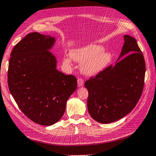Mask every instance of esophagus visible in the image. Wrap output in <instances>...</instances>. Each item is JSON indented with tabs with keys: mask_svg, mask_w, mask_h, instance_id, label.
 Wrapping results in <instances>:
<instances>
[{
	"mask_svg": "<svg viewBox=\"0 0 156 156\" xmlns=\"http://www.w3.org/2000/svg\"><path fill=\"white\" fill-rule=\"evenodd\" d=\"M83 85V80L82 78H78V87H82Z\"/></svg>",
	"mask_w": 156,
	"mask_h": 156,
	"instance_id": "1",
	"label": "esophagus"
}]
</instances>
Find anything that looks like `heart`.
I'll return each mask as SVG.
<instances>
[{
	"mask_svg": "<svg viewBox=\"0 0 156 156\" xmlns=\"http://www.w3.org/2000/svg\"><path fill=\"white\" fill-rule=\"evenodd\" d=\"M104 48L98 44H89L84 47L74 50L71 56L74 61L83 63L82 71L87 76H94L107 66L111 62L112 56L108 52H102ZM64 62L71 64V59L65 57Z\"/></svg>",
	"mask_w": 156,
	"mask_h": 156,
	"instance_id": "1",
	"label": "heart"
}]
</instances>
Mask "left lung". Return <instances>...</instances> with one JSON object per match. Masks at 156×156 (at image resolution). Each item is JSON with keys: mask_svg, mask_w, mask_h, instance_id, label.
Instances as JSON below:
<instances>
[{"mask_svg": "<svg viewBox=\"0 0 156 156\" xmlns=\"http://www.w3.org/2000/svg\"><path fill=\"white\" fill-rule=\"evenodd\" d=\"M124 43L115 66L108 67L85 83L87 109L98 122L111 123L131 112L143 93L146 71L136 39L124 36Z\"/></svg>", "mask_w": 156, "mask_h": 156, "instance_id": "obj_1", "label": "left lung"}]
</instances>
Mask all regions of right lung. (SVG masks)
<instances>
[{
	"mask_svg": "<svg viewBox=\"0 0 156 156\" xmlns=\"http://www.w3.org/2000/svg\"><path fill=\"white\" fill-rule=\"evenodd\" d=\"M55 41L51 36L30 33L14 47L9 61V91L22 112L40 125L58 122L77 88L76 77L56 69L57 60L49 52Z\"/></svg>",
	"mask_w": 156,
	"mask_h": 156,
	"instance_id": "1",
	"label": "right lung"
}]
</instances>
